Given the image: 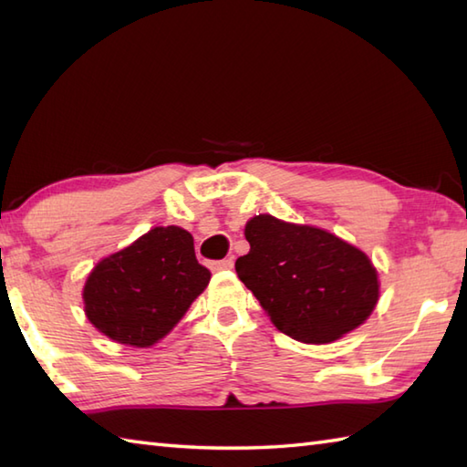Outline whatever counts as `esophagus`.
<instances>
[{"label": "esophagus", "instance_id": "obj_1", "mask_svg": "<svg viewBox=\"0 0 467 467\" xmlns=\"http://www.w3.org/2000/svg\"><path fill=\"white\" fill-rule=\"evenodd\" d=\"M208 269H211V271H231L233 269V259L211 261V263H208Z\"/></svg>", "mask_w": 467, "mask_h": 467}]
</instances>
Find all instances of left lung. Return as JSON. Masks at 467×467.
Wrapping results in <instances>:
<instances>
[{"mask_svg": "<svg viewBox=\"0 0 467 467\" xmlns=\"http://www.w3.org/2000/svg\"><path fill=\"white\" fill-rule=\"evenodd\" d=\"M249 254L236 275L276 329L303 343H331L365 323L379 299L369 256L317 226L271 214L244 226Z\"/></svg>", "mask_w": 467, "mask_h": 467, "instance_id": "1", "label": "left lung"}]
</instances>
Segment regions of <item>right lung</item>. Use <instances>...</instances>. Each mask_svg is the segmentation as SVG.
Returning a JSON list of instances; mask_svg holds the SVG:
<instances>
[{
	"instance_id": "obj_1",
	"label": "right lung",
	"mask_w": 467,
	"mask_h": 467,
	"mask_svg": "<svg viewBox=\"0 0 467 467\" xmlns=\"http://www.w3.org/2000/svg\"><path fill=\"white\" fill-rule=\"evenodd\" d=\"M208 281L211 271L198 265L192 234L154 226L94 266L84 285V311L112 341L150 347L174 329Z\"/></svg>"
}]
</instances>
